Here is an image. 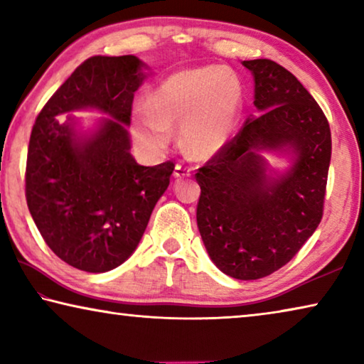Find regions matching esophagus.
Segmentation results:
<instances>
[{"instance_id": "1", "label": "esophagus", "mask_w": 364, "mask_h": 364, "mask_svg": "<svg viewBox=\"0 0 364 364\" xmlns=\"http://www.w3.org/2000/svg\"><path fill=\"white\" fill-rule=\"evenodd\" d=\"M173 176H175V178H188V176H191V170L178 164L175 166V173H173Z\"/></svg>"}]
</instances>
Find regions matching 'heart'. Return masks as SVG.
Here are the masks:
<instances>
[{"mask_svg":"<svg viewBox=\"0 0 364 364\" xmlns=\"http://www.w3.org/2000/svg\"><path fill=\"white\" fill-rule=\"evenodd\" d=\"M245 90L229 67H198L171 73L151 91L147 107L130 117L132 135L144 149L164 151L180 126L189 155L213 159L222 154L240 129Z\"/></svg>","mask_w":364,"mask_h":364,"instance_id":"heart-1","label":"heart"}]
</instances>
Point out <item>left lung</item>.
I'll return each instance as SVG.
<instances>
[{"instance_id": "8db88e82", "label": "left lung", "mask_w": 364, "mask_h": 364, "mask_svg": "<svg viewBox=\"0 0 364 364\" xmlns=\"http://www.w3.org/2000/svg\"><path fill=\"white\" fill-rule=\"evenodd\" d=\"M242 65L252 72L258 114L199 168L196 219L215 267L250 281L284 267L321 224L332 137L322 109L294 75L268 58ZM267 153L288 165L269 167Z\"/></svg>"}]
</instances>
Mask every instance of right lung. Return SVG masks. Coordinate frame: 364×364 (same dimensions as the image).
I'll return each mask as SVG.
<instances>
[{
  "label": "right lung",
  "mask_w": 364,
  "mask_h": 364,
  "mask_svg": "<svg viewBox=\"0 0 364 364\" xmlns=\"http://www.w3.org/2000/svg\"><path fill=\"white\" fill-rule=\"evenodd\" d=\"M147 70L135 55L91 57L32 127L27 208L50 250L86 273L111 271L135 252L175 170L171 161L142 166L130 154V111ZM75 110L107 117L85 128Z\"/></svg>",
  "instance_id": "add662e5"
}]
</instances>
